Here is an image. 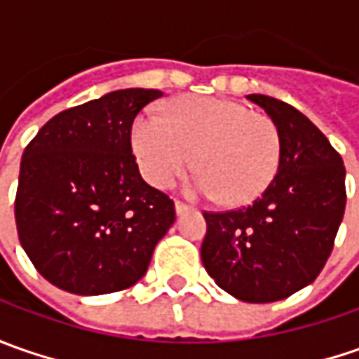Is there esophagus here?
Masks as SVG:
<instances>
[{
	"mask_svg": "<svg viewBox=\"0 0 359 359\" xmlns=\"http://www.w3.org/2000/svg\"><path fill=\"white\" fill-rule=\"evenodd\" d=\"M173 208H175V214H177V215L186 214L187 210H189L186 203H182V201H175V203H173Z\"/></svg>",
	"mask_w": 359,
	"mask_h": 359,
	"instance_id": "1",
	"label": "esophagus"
}]
</instances>
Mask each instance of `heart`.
I'll use <instances>...</instances> for the list:
<instances>
[{"mask_svg": "<svg viewBox=\"0 0 359 359\" xmlns=\"http://www.w3.org/2000/svg\"><path fill=\"white\" fill-rule=\"evenodd\" d=\"M131 147L151 186L170 187L196 165L200 175L191 191L215 196L229 208L262 198L282 163L276 121L219 97L173 100L161 118L140 114L131 126Z\"/></svg>", "mask_w": 359, "mask_h": 359, "instance_id": "obj_1", "label": "heart"}]
</instances>
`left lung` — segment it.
Returning a JSON list of instances; mask_svg holds the SVG:
<instances>
[{
  "instance_id": "1",
  "label": "left lung",
  "mask_w": 359,
  "mask_h": 359,
  "mask_svg": "<svg viewBox=\"0 0 359 359\" xmlns=\"http://www.w3.org/2000/svg\"><path fill=\"white\" fill-rule=\"evenodd\" d=\"M248 100L280 128V172L252 205L203 214L201 262L229 296L269 304L310 285L324 269L346 210V168L296 107L259 93Z\"/></svg>"
}]
</instances>
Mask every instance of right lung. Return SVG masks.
Returning a JSON list of instances; mask_svg holds the SVG:
<instances>
[{"mask_svg":"<svg viewBox=\"0 0 359 359\" xmlns=\"http://www.w3.org/2000/svg\"><path fill=\"white\" fill-rule=\"evenodd\" d=\"M159 90H118L65 109L23 151L15 196L21 248L69 294L126 290L147 271L175 222L173 201L145 184L131 123Z\"/></svg>","mask_w":359,"mask_h":359,"instance_id":"obj_1","label":"right lung"}]
</instances>
